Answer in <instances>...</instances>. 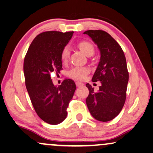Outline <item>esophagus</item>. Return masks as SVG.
Here are the masks:
<instances>
[{
	"mask_svg": "<svg viewBox=\"0 0 153 153\" xmlns=\"http://www.w3.org/2000/svg\"><path fill=\"white\" fill-rule=\"evenodd\" d=\"M75 85H76L77 87H81V86H83V83L82 82H75Z\"/></svg>",
	"mask_w": 153,
	"mask_h": 153,
	"instance_id": "esophagus-1",
	"label": "esophagus"
}]
</instances>
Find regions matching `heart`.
<instances>
[{"mask_svg":"<svg viewBox=\"0 0 153 153\" xmlns=\"http://www.w3.org/2000/svg\"><path fill=\"white\" fill-rule=\"evenodd\" d=\"M78 48L86 56L92 55L94 52V48L91 42L88 41H81L78 45ZM70 55V50L68 47H65L61 52V60L63 63H66ZM89 73V69L87 67H75L69 71V75L77 80H82L85 75Z\"/></svg>","mask_w":153,"mask_h":153,"instance_id":"b5f03b06","label":"heart"}]
</instances>
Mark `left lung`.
Here are the masks:
<instances>
[{
	"mask_svg": "<svg viewBox=\"0 0 153 153\" xmlns=\"http://www.w3.org/2000/svg\"><path fill=\"white\" fill-rule=\"evenodd\" d=\"M91 38L100 51V61L92 77L93 82L100 81L97 92L89 83V95L86 103L91 115L99 121L108 122L114 119L123 109L126 100L129 73L127 62L120 45L101 30L84 32Z\"/></svg>",
	"mask_w": 153,
	"mask_h": 153,
	"instance_id": "8db88e82",
	"label": "left lung"
}]
</instances>
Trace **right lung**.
Instances as JSON below:
<instances>
[{"instance_id": "1", "label": "right lung", "mask_w": 153, "mask_h": 153, "mask_svg": "<svg viewBox=\"0 0 153 153\" xmlns=\"http://www.w3.org/2000/svg\"><path fill=\"white\" fill-rule=\"evenodd\" d=\"M73 31H45L33 40L24 62L27 91L40 118L50 125L66 119V109L76 89L74 81L66 79L56 87L50 73L62 69L61 52L72 38Z\"/></svg>"}]
</instances>
